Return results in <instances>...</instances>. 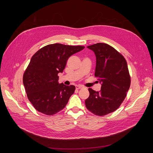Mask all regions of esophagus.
I'll return each mask as SVG.
<instances>
[{
    "mask_svg": "<svg viewBox=\"0 0 153 153\" xmlns=\"http://www.w3.org/2000/svg\"><path fill=\"white\" fill-rule=\"evenodd\" d=\"M83 88V86H81V85H76V88L77 90L81 89V88Z\"/></svg>",
    "mask_w": 153,
    "mask_h": 153,
    "instance_id": "obj_1",
    "label": "esophagus"
}]
</instances>
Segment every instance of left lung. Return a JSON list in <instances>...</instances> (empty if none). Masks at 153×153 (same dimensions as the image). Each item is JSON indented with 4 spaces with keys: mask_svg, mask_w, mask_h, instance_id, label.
Listing matches in <instances>:
<instances>
[{
    "mask_svg": "<svg viewBox=\"0 0 153 153\" xmlns=\"http://www.w3.org/2000/svg\"><path fill=\"white\" fill-rule=\"evenodd\" d=\"M87 48L96 57L95 77L101 83V90L88 88L85 105L94 114L102 116L115 111L126 96L131 78L124 57L111 46L97 43Z\"/></svg>",
    "mask_w": 153,
    "mask_h": 153,
    "instance_id": "obj_1",
    "label": "left lung"
}]
</instances>
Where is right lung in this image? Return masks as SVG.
<instances>
[{
    "instance_id": "add662e5",
    "label": "right lung",
    "mask_w": 153,
    "mask_h": 153,
    "mask_svg": "<svg viewBox=\"0 0 153 153\" xmlns=\"http://www.w3.org/2000/svg\"><path fill=\"white\" fill-rule=\"evenodd\" d=\"M84 48L54 43L33 56L24 74L23 83L28 99L36 110L51 116L65 107L76 87L59 83L58 74L63 72L68 58Z\"/></svg>"
}]
</instances>
